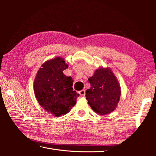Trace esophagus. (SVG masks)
I'll use <instances>...</instances> for the list:
<instances>
[{
	"label": "esophagus",
	"instance_id": "obj_1",
	"mask_svg": "<svg viewBox=\"0 0 156 156\" xmlns=\"http://www.w3.org/2000/svg\"><path fill=\"white\" fill-rule=\"evenodd\" d=\"M79 94H80V95H81V96H84V95H85V90H82L79 91Z\"/></svg>",
	"mask_w": 156,
	"mask_h": 156
}]
</instances>
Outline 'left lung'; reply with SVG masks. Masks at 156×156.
<instances>
[{
    "mask_svg": "<svg viewBox=\"0 0 156 156\" xmlns=\"http://www.w3.org/2000/svg\"><path fill=\"white\" fill-rule=\"evenodd\" d=\"M90 88L87 90L88 104L100 115L115 110L119 102L121 88L119 81L109 68H99L88 79Z\"/></svg>",
    "mask_w": 156,
    "mask_h": 156,
    "instance_id": "8db88e82",
    "label": "left lung"
}]
</instances>
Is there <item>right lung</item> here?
I'll list each match as a JSON object with an SVG mask.
<instances>
[{
  "label": "right lung",
  "mask_w": 156,
  "mask_h": 156,
  "mask_svg": "<svg viewBox=\"0 0 156 156\" xmlns=\"http://www.w3.org/2000/svg\"><path fill=\"white\" fill-rule=\"evenodd\" d=\"M68 68L62 57L50 59L41 65L34 81L37 101L42 108L56 117L69 112L79 96L72 88V78L63 73Z\"/></svg>",
  "instance_id": "1"
}]
</instances>
